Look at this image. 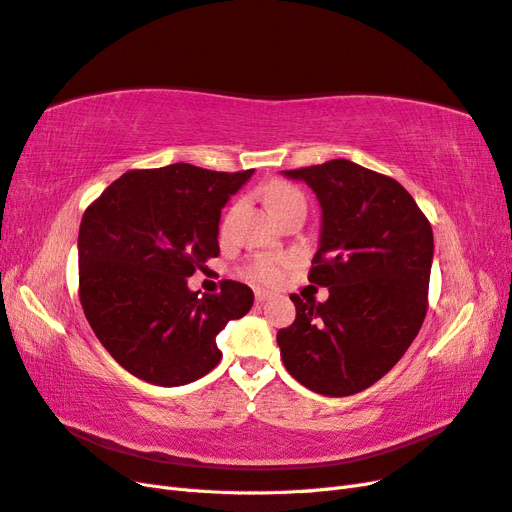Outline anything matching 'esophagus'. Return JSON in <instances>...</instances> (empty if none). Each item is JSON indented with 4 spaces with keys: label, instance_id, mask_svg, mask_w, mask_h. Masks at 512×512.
Returning <instances> with one entry per match:
<instances>
[{
    "label": "esophagus",
    "instance_id": "1",
    "mask_svg": "<svg viewBox=\"0 0 512 512\" xmlns=\"http://www.w3.org/2000/svg\"><path fill=\"white\" fill-rule=\"evenodd\" d=\"M275 297L273 292H269V290H260V288H256L254 290V299H256V303H267V301H271Z\"/></svg>",
    "mask_w": 512,
    "mask_h": 512
}]
</instances>
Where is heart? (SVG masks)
<instances>
[{
  "label": "heart",
  "mask_w": 512,
  "mask_h": 512,
  "mask_svg": "<svg viewBox=\"0 0 512 512\" xmlns=\"http://www.w3.org/2000/svg\"><path fill=\"white\" fill-rule=\"evenodd\" d=\"M262 194H265V203L273 213L280 211L288 203H292V200H303V194L286 181H271L269 185H265ZM286 267H288L286 256L260 254L247 262V265L243 267V275L247 277V280L258 282V284H275L282 277Z\"/></svg>",
  "instance_id": "heart-1"
}]
</instances>
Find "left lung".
Segmentation results:
<instances>
[{
    "mask_svg": "<svg viewBox=\"0 0 512 512\" xmlns=\"http://www.w3.org/2000/svg\"><path fill=\"white\" fill-rule=\"evenodd\" d=\"M316 192L320 247L309 282L329 299H290L297 318L277 333L288 374L309 391L348 397L389 374L427 314L433 232L395 179L350 160L284 170Z\"/></svg>",
    "mask_w": 512,
    "mask_h": 512,
    "instance_id": "8db88e82",
    "label": "left lung"
}]
</instances>
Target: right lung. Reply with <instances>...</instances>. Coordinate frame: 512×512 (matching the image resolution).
Here are the masks:
<instances>
[{
  "mask_svg": "<svg viewBox=\"0 0 512 512\" xmlns=\"http://www.w3.org/2000/svg\"><path fill=\"white\" fill-rule=\"evenodd\" d=\"M252 173L128 170L85 209L79 299L100 344L132 376L181 386L220 363L215 337L250 312L254 292L226 280L198 297L188 277L220 254L222 207Z\"/></svg>",
  "mask_w": 512,
  "mask_h": 512,
  "instance_id": "obj_1",
  "label": "right lung"
}]
</instances>
